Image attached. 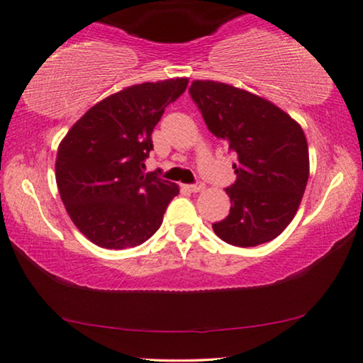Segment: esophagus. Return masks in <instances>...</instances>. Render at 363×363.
Wrapping results in <instances>:
<instances>
[{
    "label": "esophagus",
    "instance_id": "obj_1",
    "mask_svg": "<svg viewBox=\"0 0 363 363\" xmlns=\"http://www.w3.org/2000/svg\"><path fill=\"white\" fill-rule=\"evenodd\" d=\"M185 188L188 189V191H191V193H198V191H201V189L204 188V183L203 182H196V183H191V185H185Z\"/></svg>",
    "mask_w": 363,
    "mask_h": 363
}]
</instances>
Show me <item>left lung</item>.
I'll return each mask as SVG.
<instances>
[{
    "label": "left lung",
    "instance_id": "left-lung-1",
    "mask_svg": "<svg viewBox=\"0 0 363 363\" xmlns=\"http://www.w3.org/2000/svg\"><path fill=\"white\" fill-rule=\"evenodd\" d=\"M208 130L230 152L237 180L225 188L230 211L216 235L235 247L271 242L297 213L308 182V144L286 111L242 89L194 81L188 89Z\"/></svg>",
    "mask_w": 363,
    "mask_h": 363
}]
</instances>
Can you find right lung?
<instances>
[{
    "label": "right lung",
    "mask_w": 363,
    "mask_h": 363,
    "mask_svg": "<svg viewBox=\"0 0 363 363\" xmlns=\"http://www.w3.org/2000/svg\"><path fill=\"white\" fill-rule=\"evenodd\" d=\"M186 77L126 87L86 111L61 141L57 185L74 225L102 248L141 245L162 224L175 183L144 174L152 131Z\"/></svg>",
    "instance_id": "right-lung-1"
}]
</instances>
